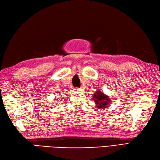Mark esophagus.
Returning a JSON list of instances; mask_svg holds the SVG:
<instances>
[{
	"instance_id": "obj_1",
	"label": "esophagus",
	"mask_w": 160,
	"mask_h": 160,
	"mask_svg": "<svg viewBox=\"0 0 160 160\" xmlns=\"http://www.w3.org/2000/svg\"><path fill=\"white\" fill-rule=\"evenodd\" d=\"M75 90H76V91H81V89L79 88H75Z\"/></svg>"
}]
</instances>
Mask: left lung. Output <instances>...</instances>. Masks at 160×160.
<instances>
[{
	"mask_svg": "<svg viewBox=\"0 0 160 160\" xmlns=\"http://www.w3.org/2000/svg\"><path fill=\"white\" fill-rule=\"evenodd\" d=\"M102 92H103L98 91L96 92V93H94V95L93 96V100H94L96 104L98 106L97 107H98L100 109L107 108L108 102H110L109 98L107 96L104 95Z\"/></svg>",
	"mask_w": 160,
	"mask_h": 160,
	"instance_id": "8db88e82",
	"label": "left lung"
}]
</instances>
